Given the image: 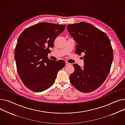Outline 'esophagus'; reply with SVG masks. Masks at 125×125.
<instances>
[{"label": "esophagus", "instance_id": "esophagus-1", "mask_svg": "<svg viewBox=\"0 0 125 125\" xmlns=\"http://www.w3.org/2000/svg\"><path fill=\"white\" fill-rule=\"evenodd\" d=\"M70 64H71V63H69V62H65V65H66V66L70 65Z\"/></svg>", "mask_w": 125, "mask_h": 125}]
</instances>
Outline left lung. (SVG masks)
Instances as JSON below:
<instances>
[{
  "label": "left lung",
  "mask_w": 125,
  "mask_h": 125,
  "mask_svg": "<svg viewBox=\"0 0 125 125\" xmlns=\"http://www.w3.org/2000/svg\"><path fill=\"white\" fill-rule=\"evenodd\" d=\"M67 27L77 43L75 53L84 55L82 69L73 64L75 70L69 77L71 83L81 92H92L104 83L111 70L114 58L111 41L104 32L86 22Z\"/></svg>",
  "instance_id": "8db88e82"
}]
</instances>
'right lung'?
<instances>
[{"mask_svg": "<svg viewBox=\"0 0 125 125\" xmlns=\"http://www.w3.org/2000/svg\"><path fill=\"white\" fill-rule=\"evenodd\" d=\"M65 28V25L43 22L26 28L19 37L14 58L20 78L29 89L35 92L47 89L65 66L64 61L47 57L55 39Z\"/></svg>", "mask_w": 125, "mask_h": 125, "instance_id": "1", "label": "right lung"}]
</instances>
